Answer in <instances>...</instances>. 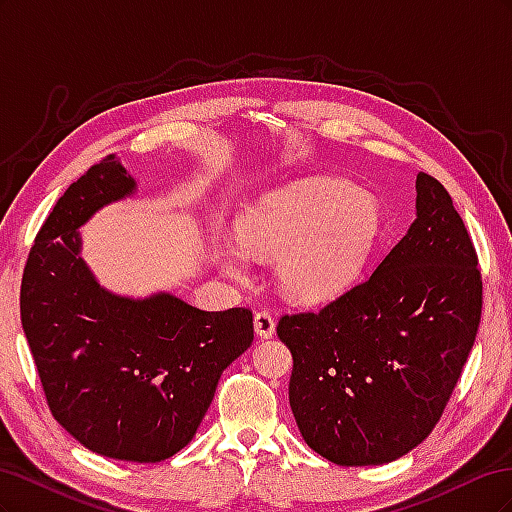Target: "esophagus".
Instances as JSON below:
<instances>
[{
    "label": "esophagus",
    "mask_w": 512,
    "mask_h": 512,
    "mask_svg": "<svg viewBox=\"0 0 512 512\" xmlns=\"http://www.w3.org/2000/svg\"><path fill=\"white\" fill-rule=\"evenodd\" d=\"M254 329L260 339H269L275 333V320L269 312H256L254 316Z\"/></svg>",
    "instance_id": "obj_1"
}]
</instances>
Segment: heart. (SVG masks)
<instances>
[{"label":"heart","instance_id":"obj_1","mask_svg":"<svg viewBox=\"0 0 512 512\" xmlns=\"http://www.w3.org/2000/svg\"><path fill=\"white\" fill-rule=\"evenodd\" d=\"M378 222V207L363 192L329 179H301L247 205L235 232L245 250L277 252V280L288 297L320 303L356 280L378 235ZM215 254L228 273H245L239 245L224 241Z\"/></svg>","mask_w":512,"mask_h":512}]
</instances>
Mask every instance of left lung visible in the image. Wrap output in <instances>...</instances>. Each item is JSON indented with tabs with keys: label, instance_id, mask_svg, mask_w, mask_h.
Segmentation results:
<instances>
[{
	"label": "left lung",
	"instance_id": "obj_1",
	"mask_svg": "<svg viewBox=\"0 0 512 512\" xmlns=\"http://www.w3.org/2000/svg\"><path fill=\"white\" fill-rule=\"evenodd\" d=\"M444 185L416 177V220L374 273L318 312L284 314L290 408L309 448L378 466L421 444L474 346L483 277Z\"/></svg>",
	"mask_w": 512,
	"mask_h": 512
}]
</instances>
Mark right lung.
<instances>
[{
	"mask_svg": "<svg viewBox=\"0 0 512 512\" xmlns=\"http://www.w3.org/2000/svg\"><path fill=\"white\" fill-rule=\"evenodd\" d=\"M134 190L113 153L57 200L25 262L21 322L55 421L98 455L156 463L194 438L222 371L252 346L254 318L96 282L79 228Z\"/></svg>",
	"mask_w": 512,
	"mask_h": 512,
	"instance_id": "right-lung-1",
	"label": "right lung"
}]
</instances>
